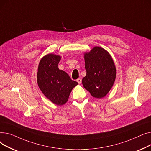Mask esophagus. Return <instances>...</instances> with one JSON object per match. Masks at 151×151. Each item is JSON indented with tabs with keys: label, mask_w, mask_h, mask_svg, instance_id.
<instances>
[{
	"label": "esophagus",
	"mask_w": 151,
	"mask_h": 151,
	"mask_svg": "<svg viewBox=\"0 0 151 151\" xmlns=\"http://www.w3.org/2000/svg\"><path fill=\"white\" fill-rule=\"evenodd\" d=\"M76 81L78 83V84H81V79H80V78L77 79Z\"/></svg>",
	"instance_id": "esophagus-1"
}]
</instances>
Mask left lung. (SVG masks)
<instances>
[{"label":"left lung","mask_w":151,"mask_h":151,"mask_svg":"<svg viewBox=\"0 0 151 151\" xmlns=\"http://www.w3.org/2000/svg\"><path fill=\"white\" fill-rule=\"evenodd\" d=\"M84 60L86 75L82 80L84 88L95 98L104 97L112 88L116 76L111 56L105 49L96 46L84 53Z\"/></svg>","instance_id":"left-lung-1"}]
</instances>
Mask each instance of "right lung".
I'll return each mask as SVG.
<instances>
[{
    "label": "right lung",
    "mask_w": 151,
    "mask_h": 151,
    "mask_svg": "<svg viewBox=\"0 0 151 151\" xmlns=\"http://www.w3.org/2000/svg\"><path fill=\"white\" fill-rule=\"evenodd\" d=\"M61 57L48 54L40 61L37 83L45 96L58 106L64 105L70 94L78 83L71 80L65 71L59 70L58 63Z\"/></svg>",
    "instance_id": "right-lung-1"
}]
</instances>
